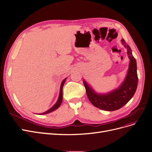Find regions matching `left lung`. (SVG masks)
<instances>
[{"instance_id":"1","label":"left lung","mask_w":152,"mask_h":152,"mask_svg":"<svg viewBox=\"0 0 152 152\" xmlns=\"http://www.w3.org/2000/svg\"><path fill=\"white\" fill-rule=\"evenodd\" d=\"M121 42L124 47L127 48L130 62L126 77L119 87L107 93H97L83 80L89 100L95 107L104 110L114 111L121 109L131 99L137 90L138 76L136 60L133 56L130 47L124 39H122Z\"/></svg>"}]
</instances>
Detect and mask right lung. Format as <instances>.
<instances>
[{
    "label": "right lung",
    "mask_w": 152,
    "mask_h": 152,
    "mask_svg": "<svg viewBox=\"0 0 152 152\" xmlns=\"http://www.w3.org/2000/svg\"><path fill=\"white\" fill-rule=\"evenodd\" d=\"M66 78L67 77H66L65 79H64V80H63V81L61 82V86H60V94H59L58 99L56 102L55 104V105H53V106L50 109H48V110L45 112V113H41V114H38V115H44V114H47L50 113H51V112L54 111L56 109H57L60 106L61 104V102H62V101H63V88L64 84V83L66 81Z\"/></svg>",
    "instance_id": "right-lung-1"
}]
</instances>
